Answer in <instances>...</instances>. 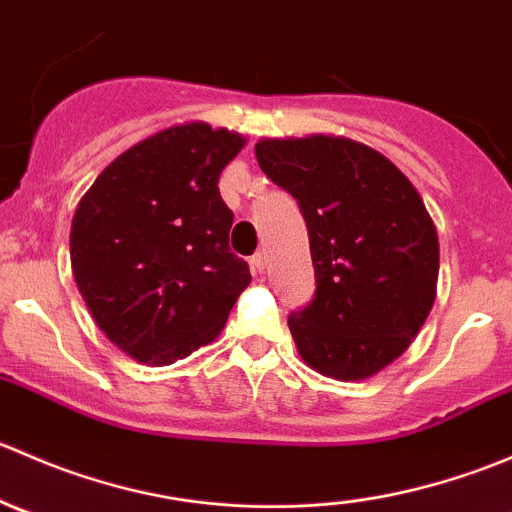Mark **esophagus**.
<instances>
[{"instance_id":"obj_1","label":"esophagus","mask_w":512,"mask_h":512,"mask_svg":"<svg viewBox=\"0 0 512 512\" xmlns=\"http://www.w3.org/2000/svg\"><path fill=\"white\" fill-rule=\"evenodd\" d=\"M250 267H252V272H255V275H262V272H265V267H267L265 252H257V255H252L250 257Z\"/></svg>"}]
</instances>
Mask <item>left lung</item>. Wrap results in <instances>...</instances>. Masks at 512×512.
Masks as SVG:
<instances>
[{"mask_svg": "<svg viewBox=\"0 0 512 512\" xmlns=\"http://www.w3.org/2000/svg\"><path fill=\"white\" fill-rule=\"evenodd\" d=\"M260 168L304 215L317 289L287 317L304 364L374 376L409 349L436 299L438 235L411 180L339 136L265 138Z\"/></svg>", "mask_w": 512, "mask_h": 512, "instance_id": "left-lung-1", "label": "left lung"}]
</instances>
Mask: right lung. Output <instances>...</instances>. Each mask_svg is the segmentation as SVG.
I'll return each instance as SVG.
<instances>
[{"label":"right lung","instance_id":"add662e5","mask_svg":"<svg viewBox=\"0 0 512 512\" xmlns=\"http://www.w3.org/2000/svg\"><path fill=\"white\" fill-rule=\"evenodd\" d=\"M242 146L240 133L208 123L165 128L113 160L76 208V285L101 332L141 364L213 342L250 285L218 188Z\"/></svg>","mask_w":512,"mask_h":512}]
</instances>
